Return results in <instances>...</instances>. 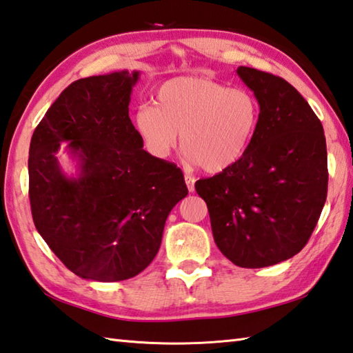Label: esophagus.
Wrapping results in <instances>:
<instances>
[{"label": "esophagus", "instance_id": "obj_1", "mask_svg": "<svg viewBox=\"0 0 353 353\" xmlns=\"http://www.w3.org/2000/svg\"><path fill=\"white\" fill-rule=\"evenodd\" d=\"M184 179H185V185H188L189 192H194L195 190V178L190 176V175H185Z\"/></svg>", "mask_w": 353, "mask_h": 353}]
</instances>
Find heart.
Here are the masks:
<instances>
[{
  "instance_id": "obj_1",
  "label": "heart",
  "mask_w": 353,
  "mask_h": 353,
  "mask_svg": "<svg viewBox=\"0 0 353 353\" xmlns=\"http://www.w3.org/2000/svg\"><path fill=\"white\" fill-rule=\"evenodd\" d=\"M259 123V103L249 90L204 77H178L158 89L154 105L135 114V129L155 158L179 144L188 163L208 174L228 170L249 150Z\"/></svg>"
}]
</instances>
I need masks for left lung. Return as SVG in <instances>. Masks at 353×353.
<instances>
[{
	"label": "left lung",
	"mask_w": 353,
	"mask_h": 353,
	"mask_svg": "<svg viewBox=\"0 0 353 353\" xmlns=\"http://www.w3.org/2000/svg\"><path fill=\"white\" fill-rule=\"evenodd\" d=\"M259 103L249 150L230 169L198 179L221 254L245 269L274 265L300 252L327 196L323 124L285 79L239 65Z\"/></svg>",
	"instance_id": "left-lung-1"
}]
</instances>
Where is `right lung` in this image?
Masks as SVG:
<instances>
[{"instance_id": "right-lung-1", "label": "right lung", "mask_w": 353, "mask_h": 353, "mask_svg": "<svg viewBox=\"0 0 353 353\" xmlns=\"http://www.w3.org/2000/svg\"><path fill=\"white\" fill-rule=\"evenodd\" d=\"M139 72L81 78L61 92L29 149L33 223L63 264L84 280H129L152 263L165 219L189 194L175 164L152 157L129 118ZM63 142L77 161L65 174Z\"/></svg>"}]
</instances>
